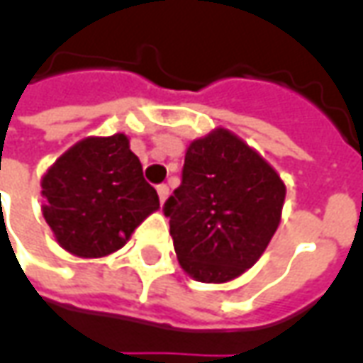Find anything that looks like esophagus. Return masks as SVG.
Masks as SVG:
<instances>
[{"label":"esophagus","mask_w":363,"mask_h":363,"mask_svg":"<svg viewBox=\"0 0 363 363\" xmlns=\"http://www.w3.org/2000/svg\"><path fill=\"white\" fill-rule=\"evenodd\" d=\"M157 194H159V200H161V204H165V200L169 198V186H167V184H159Z\"/></svg>","instance_id":"obj_1"}]
</instances>
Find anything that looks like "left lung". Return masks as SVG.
<instances>
[{"label": "left lung", "mask_w": 363, "mask_h": 363, "mask_svg": "<svg viewBox=\"0 0 363 363\" xmlns=\"http://www.w3.org/2000/svg\"><path fill=\"white\" fill-rule=\"evenodd\" d=\"M284 200L280 174L239 135L216 128L194 140L163 206L182 270L206 284L235 280L267 251Z\"/></svg>", "instance_id": "obj_1"}]
</instances>
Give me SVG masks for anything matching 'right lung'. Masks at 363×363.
Masks as SVG:
<instances>
[{
  "label": "right lung",
  "instance_id": "obj_1",
  "mask_svg": "<svg viewBox=\"0 0 363 363\" xmlns=\"http://www.w3.org/2000/svg\"><path fill=\"white\" fill-rule=\"evenodd\" d=\"M43 216L62 249L101 259L122 249L159 210L155 189L124 134L91 135L62 153L44 173Z\"/></svg>",
  "mask_w": 363,
  "mask_h": 363
}]
</instances>
